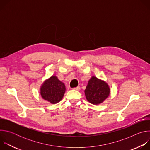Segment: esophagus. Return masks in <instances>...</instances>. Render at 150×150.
<instances>
[{
	"instance_id": "1",
	"label": "esophagus",
	"mask_w": 150,
	"mask_h": 150,
	"mask_svg": "<svg viewBox=\"0 0 150 150\" xmlns=\"http://www.w3.org/2000/svg\"><path fill=\"white\" fill-rule=\"evenodd\" d=\"M75 90H77V91H79L80 90H81V88H80V87H76V88H74Z\"/></svg>"
}]
</instances>
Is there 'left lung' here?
<instances>
[{
	"label": "left lung",
	"mask_w": 150,
	"mask_h": 150,
	"mask_svg": "<svg viewBox=\"0 0 150 150\" xmlns=\"http://www.w3.org/2000/svg\"><path fill=\"white\" fill-rule=\"evenodd\" d=\"M84 93L88 102L98 105L108 98L110 93V88L105 81L92 76L88 82Z\"/></svg>",
	"instance_id": "8db88e82"
}]
</instances>
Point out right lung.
Wrapping results in <instances>:
<instances>
[{
	"label": "right lung",
	"instance_id": "1",
	"mask_svg": "<svg viewBox=\"0 0 150 150\" xmlns=\"http://www.w3.org/2000/svg\"><path fill=\"white\" fill-rule=\"evenodd\" d=\"M65 91V84L56 75H52L46 79L40 88L41 97L52 104H56L61 101Z\"/></svg>",
	"mask_w": 150,
	"mask_h": 150
}]
</instances>
